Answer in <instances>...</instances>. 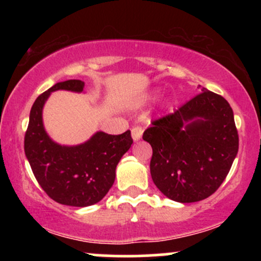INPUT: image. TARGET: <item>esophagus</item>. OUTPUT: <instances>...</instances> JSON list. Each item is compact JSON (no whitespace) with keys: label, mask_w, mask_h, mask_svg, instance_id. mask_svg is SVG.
<instances>
[{"label":"esophagus","mask_w":261,"mask_h":261,"mask_svg":"<svg viewBox=\"0 0 261 261\" xmlns=\"http://www.w3.org/2000/svg\"><path fill=\"white\" fill-rule=\"evenodd\" d=\"M143 134V128L141 126H135L131 128V136H133L134 141H139L141 137H142Z\"/></svg>","instance_id":"1"}]
</instances>
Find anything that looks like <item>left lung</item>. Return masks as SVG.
I'll return each instance as SVG.
<instances>
[{"instance_id":"8db88e82","label":"left lung","mask_w":261,"mask_h":261,"mask_svg":"<svg viewBox=\"0 0 261 261\" xmlns=\"http://www.w3.org/2000/svg\"><path fill=\"white\" fill-rule=\"evenodd\" d=\"M142 139L153 151L149 169L155 187L182 203L206 199L220 188L239 146L229 103L206 88L152 121Z\"/></svg>"}]
</instances>
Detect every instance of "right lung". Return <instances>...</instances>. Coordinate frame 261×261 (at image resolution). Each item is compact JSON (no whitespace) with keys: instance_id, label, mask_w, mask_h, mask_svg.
Returning a JSON list of instances; mask_svg holds the SVG:
<instances>
[{"instance_id":"add662e5","label":"right lung","mask_w":261,"mask_h":261,"mask_svg":"<svg viewBox=\"0 0 261 261\" xmlns=\"http://www.w3.org/2000/svg\"><path fill=\"white\" fill-rule=\"evenodd\" d=\"M85 82L68 80L41 93L33 104L24 136V152L39 185L54 201L85 207L99 202L115 180V169L133 145L130 130L121 135L98 131L87 142L61 146L43 124V107L50 93L65 89L83 92Z\"/></svg>"}]
</instances>
